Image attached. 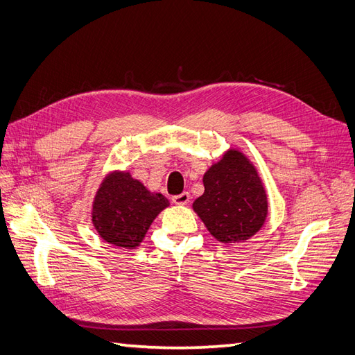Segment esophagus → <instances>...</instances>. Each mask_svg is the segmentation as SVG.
<instances>
[{"label": "esophagus", "instance_id": "1", "mask_svg": "<svg viewBox=\"0 0 355 355\" xmlns=\"http://www.w3.org/2000/svg\"><path fill=\"white\" fill-rule=\"evenodd\" d=\"M189 200H191V196H189V192H187V191H184V192H182V194L175 196L173 198H171V201H173L175 204H178V206H187V204L189 202Z\"/></svg>", "mask_w": 355, "mask_h": 355}]
</instances>
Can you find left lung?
<instances>
[{
	"label": "left lung",
	"instance_id": "8db88e82",
	"mask_svg": "<svg viewBox=\"0 0 355 355\" xmlns=\"http://www.w3.org/2000/svg\"><path fill=\"white\" fill-rule=\"evenodd\" d=\"M204 194L192 209L218 241L235 245L259 232L268 218V194L250 158L237 148L225 151L202 176Z\"/></svg>",
	"mask_w": 355,
	"mask_h": 355
}]
</instances>
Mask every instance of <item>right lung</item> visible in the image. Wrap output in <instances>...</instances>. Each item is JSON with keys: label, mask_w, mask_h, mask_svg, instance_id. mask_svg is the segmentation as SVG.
<instances>
[{"label": "right lung", "mask_w": 355, "mask_h": 355, "mask_svg": "<svg viewBox=\"0 0 355 355\" xmlns=\"http://www.w3.org/2000/svg\"><path fill=\"white\" fill-rule=\"evenodd\" d=\"M168 206L170 201L161 192L149 191L130 171L111 170L94 194L92 222L103 241L133 250Z\"/></svg>", "instance_id": "add662e5"}]
</instances>
